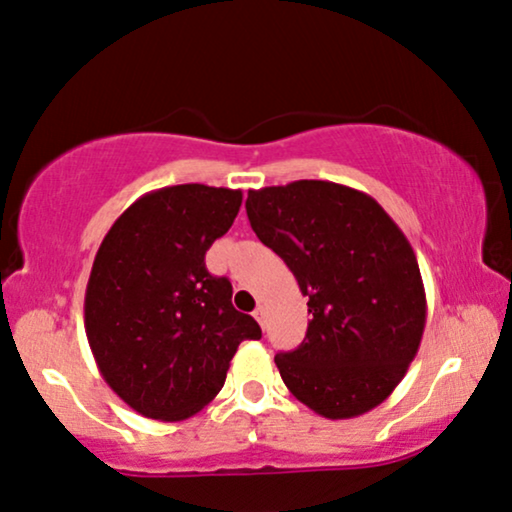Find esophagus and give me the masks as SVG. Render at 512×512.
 Returning a JSON list of instances; mask_svg holds the SVG:
<instances>
[{"instance_id":"esophagus-1","label":"esophagus","mask_w":512,"mask_h":512,"mask_svg":"<svg viewBox=\"0 0 512 512\" xmlns=\"http://www.w3.org/2000/svg\"><path fill=\"white\" fill-rule=\"evenodd\" d=\"M254 317L258 320V324H261V327H265V308H256Z\"/></svg>"}]
</instances>
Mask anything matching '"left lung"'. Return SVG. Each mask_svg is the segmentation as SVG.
Listing matches in <instances>:
<instances>
[{
  "mask_svg": "<svg viewBox=\"0 0 512 512\" xmlns=\"http://www.w3.org/2000/svg\"><path fill=\"white\" fill-rule=\"evenodd\" d=\"M247 216L313 315L303 343L275 355L284 386L334 421L378 407L426 329V289L404 232L367 192L329 181L249 190Z\"/></svg>",
  "mask_w": 512,
  "mask_h": 512,
  "instance_id": "8db88e82",
  "label": "left lung"
}]
</instances>
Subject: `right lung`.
I'll return each mask as SVG.
<instances>
[{
  "mask_svg": "<svg viewBox=\"0 0 512 512\" xmlns=\"http://www.w3.org/2000/svg\"><path fill=\"white\" fill-rule=\"evenodd\" d=\"M242 207V190L171 185L138 197L103 237L84 329L105 383L155 421H183L223 388L242 341L261 338L232 308L228 277L204 254Z\"/></svg>",
  "mask_w": 512,
  "mask_h": 512,
  "instance_id": "1",
  "label": "right lung"
}]
</instances>
